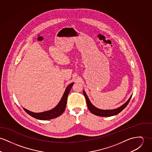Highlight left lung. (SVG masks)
<instances>
[{
  "label": "left lung",
  "mask_w": 152,
  "mask_h": 152,
  "mask_svg": "<svg viewBox=\"0 0 152 152\" xmlns=\"http://www.w3.org/2000/svg\"><path fill=\"white\" fill-rule=\"evenodd\" d=\"M83 94L86 98V101L87 107H88L89 111L92 114H93L96 115H97V116H100V117H111V116H113V115H115L118 114L127 106V105L128 104L129 102L130 101V100L132 96H131L128 101H126L124 104H123L122 105H121L120 107H119L117 109L103 110H100V109L96 108L93 104H91V102L89 100V99L84 90H83Z\"/></svg>",
  "instance_id": "8db88e82"
}]
</instances>
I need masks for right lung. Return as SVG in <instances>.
<instances>
[{
  "instance_id": "1",
  "label": "right lung",
  "mask_w": 152,
  "mask_h": 152,
  "mask_svg": "<svg viewBox=\"0 0 152 152\" xmlns=\"http://www.w3.org/2000/svg\"><path fill=\"white\" fill-rule=\"evenodd\" d=\"M73 84V83L69 84L68 87H66L65 91L64 93V94L61 99V100L59 102V104L52 110L42 112V113H33L31 111H30L26 108H23L24 110L30 115L34 118L38 119H41V120H48V119H51L53 118H56L61 115L62 114V113L64 112L66 105V102H67V99H68V94L70 92V90Z\"/></svg>"
}]
</instances>
